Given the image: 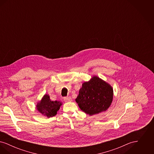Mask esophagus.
I'll use <instances>...</instances> for the list:
<instances>
[{
    "label": "esophagus",
    "mask_w": 154,
    "mask_h": 154,
    "mask_svg": "<svg viewBox=\"0 0 154 154\" xmlns=\"http://www.w3.org/2000/svg\"><path fill=\"white\" fill-rule=\"evenodd\" d=\"M72 100L71 97H64V101L65 102H71Z\"/></svg>",
    "instance_id": "obj_1"
}]
</instances>
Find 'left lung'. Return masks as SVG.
Returning <instances> with one entry per match:
<instances>
[{
	"instance_id": "1",
	"label": "left lung",
	"mask_w": 154,
	"mask_h": 154,
	"mask_svg": "<svg viewBox=\"0 0 154 154\" xmlns=\"http://www.w3.org/2000/svg\"><path fill=\"white\" fill-rule=\"evenodd\" d=\"M113 95V88L110 84L94 75L82 84L75 102L82 111L93 116L110 107Z\"/></svg>"
}]
</instances>
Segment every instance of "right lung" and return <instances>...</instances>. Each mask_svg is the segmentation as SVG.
I'll list each match as a JSON object with an SVG mask.
<instances>
[{"label":"right lung","mask_w":154,"mask_h":154,"mask_svg":"<svg viewBox=\"0 0 154 154\" xmlns=\"http://www.w3.org/2000/svg\"><path fill=\"white\" fill-rule=\"evenodd\" d=\"M62 103L60 101H52L50 96L45 94L42 100L37 103L36 109L37 111L47 118L52 117L57 114Z\"/></svg>","instance_id":"1"}]
</instances>
